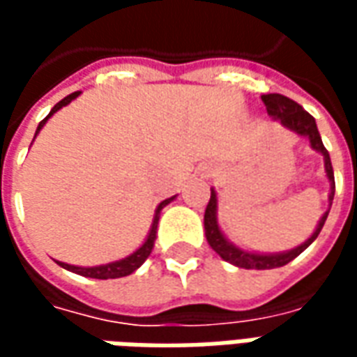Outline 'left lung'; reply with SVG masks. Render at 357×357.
<instances>
[{"mask_svg":"<svg viewBox=\"0 0 357 357\" xmlns=\"http://www.w3.org/2000/svg\"><path fill=\"white\" fill-rule=\"evenodd\" d=\"M262 101L266 105V109H268L269 116L277 118L284 128H289L292 132H296L298 135H306L310 143H312V147L315 151H319L323 156H325V172H327V178H329L331 185V195H329V201L333 202V197H335V174H333V164H331L329 153H327V149L323 145L321 135L317 132V126H315L314 116L300 107L298 102L292 101L289 97H284L281 93H268L262 95ZM216 193L212 191L210 193V201L206 204V212H204V235H206V241H208V245L212 247L214 252L224 258L225 262L233 264V266H237V268H245V269H273V268H281L284 264H289L291 260H294L300 252H304L312 243L315 241V237L319 235L321 231L323 224H325V220L329 216V212H325L323 218L319 220V224H317V229L314 231V235L306 241V243H302L300 247L292 248L289 252H281V255H252V252H245V250H241V248L233 247L229 241L225 239L222 231H220V227H218L216 222Z\"/></svg>","mask_w":357,"mask_h":357,"instance_id":"left-lung-1","label":"left lung"}]
</instances>
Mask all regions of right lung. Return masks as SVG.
Returning <instances> with one entry per match:
<instances>
[{
	"label": "right lung",
	"mask_w": 357,
	"mask_h": 357,
	"mask_svg": "<svg viewBox=\"0 0 357 357\" xmlns=\"http://www.w3.org/2000/svg\"><path fill=\"white\" fill-rule=\"evenodd\" d=\"M78 95H80V91H74V93L66 95L63 101H59L57 105L51 109L50 114L43 118L42 122H40V126H38L36 133L42 130L43 124L47 122V118H50L53 112H57L59 109H63L65 105H68V102L73 101V99H76ZM170 201H174V197H172V199H166V201H162L160 204H158V208H156V214H155V220H153V227H151V231H149L147 241L143 243V247L137 248L133 255H130L128 258H124V260H118V262H112V264H105V266H95V268H78V266H68V264H63V262H59V264H61V266H63L65 269H68V271H74V273H78V275H84V277H91V279H118V277L130 275V273H133L135 269L139 268L141 264L147 260L149 255L153 252V247H155V239H156V225H158L160 210H162Z\"/></svg>",
	"instance_id": "obj_1"
}]
</instances>
